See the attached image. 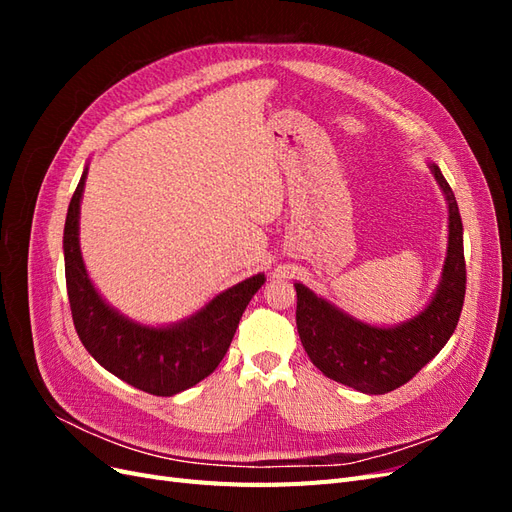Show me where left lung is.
Wrapping results in <instances>:
<instances>
[{
    "instance_id": "obj_1",
    "label": "left lung",
    "mask_w": 512,
    "mask_h": 512,
    "mask_svg": "<svg viewBox=\"0 0 512 512\" xmlns=\"http://www.w3.org/2000/svg\"><path fill=\"white\" fill-rule=\"evenodd\" d=\"M448 205V250L440 284L427 307L395 327H374L303 284L297 290L301 344L324 376L367 395H384L412 380L455 333L466 297L463 224L455 194L438 164L429 162Z\"/></svg>"
}]
</instances>
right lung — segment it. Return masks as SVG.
<instances>
[{"label": "right lung", "instance_id": "1", "mask_svg": "<svg viewBox=\"0 0 512 512\" xmlns=\"http://www.w3.org/2000/svg\"><path fill=\"white\" fill-rule=\"evenodd\" d=\"M85 179L87 166L72 194L64 228L66 286L74 329L87 352L113 376L145 393L173 397L213 374L235 337L247 303L267 277L265 273L247 277L190 318L166 327H147L130 320L102 299L85 269L79 243Z\"/></svg>", "mask_w": 512, "mask_h": 512}]
</instances>
